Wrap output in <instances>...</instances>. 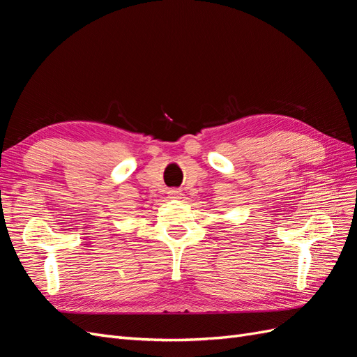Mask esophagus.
<instances>
[{
	"label": "esophagus",
	"instance_id": "esophagus-1",
	"mask_svg": "<svg viewBox=\"0 0 357 357\" xmlns=\"http://www.w3.org/2000/svg\"><path fill=\"white\" fill-rule=\"evenodd\" d=\"M168 193H169V198H174V199H177V198H180V197H181V193H180V190H176V189H172V190H169Z\"/></svg>",
	"mask_w": 357,
	"mask_h": 357
}]
</instances>
